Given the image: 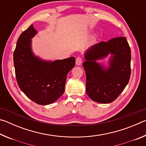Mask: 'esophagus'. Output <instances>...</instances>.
<instances>
[{
	"instance_id": "obj_1",
	"label": "esophagus",
	"mask_w": 146,
	"mask_h": 146,
	"mask_svg": "<svg viewBox=\"0 0 146 146\" xmlns=\"http://www.w3.org/2000/svg\"><path fill=\"white\" fill-rule=\"evenodd\" d=\"M76 65L77 66H80L81 64H82V59L81 57H80V56H78L77 58H76Z\"/></svg>"
}]
</instances>
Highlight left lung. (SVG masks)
I'll return each instance as SVG.
<instances>
[{"instance_id": "8db88e82", "label": "left lung", "mask_w": 146, "mask_h": 146, "mask_svg": "<svg viewBox=\"0 0 146 146\" xmlns=\"http://www.w3.org/2000/svg\"><path fill=\"white\" fill-rule=\"evenodd\" d=\"M111 54L110 67L96 60ZM82 66L86 76V93L95 102L108 104L117 99L129 82L131 75V49L127 39L119 36L107 42H100L85 53Z\"/></svg>"}]
</instances>
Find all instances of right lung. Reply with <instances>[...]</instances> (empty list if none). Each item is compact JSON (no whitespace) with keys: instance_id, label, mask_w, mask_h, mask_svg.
Instances as JSON below:
<instances>
[{"instance_id":"obj_1","label":"right lung","mask_w":146,"mask_h":146,"mask_svg":"<svg viewBox=\"0 0 146 146\" xmlns=\"http://www.w3.org/2000/svg\"><path fill=\"white\" fill-rule=\"evenodd\" d=\"M36 33L31 24L19 37L13 53L15 75L27 97L39 105H48L62 95L66 76L75 66V58L47 61L36 56L31 49V38Z\"/></svg>"}]
</instances>
